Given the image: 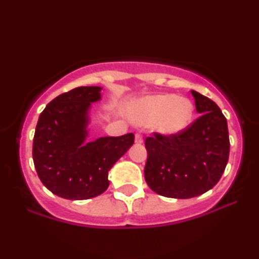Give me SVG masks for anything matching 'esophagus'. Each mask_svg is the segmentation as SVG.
Instances as JSON below:
<instances>
[{
	"mask_svg": "<svg viewBox=\"0 0 259 259\" xmlns=\"http://www.w3.org/2000/svg\"><path fill=\"white\" fill-rule=\"evenodd\" d=\"M135 142H136V144H142V142H144V138H142L141 134H136V135H135Z\"/></svg>",
	"mask_w": 259,
	"mask_h": 259,
	"instance_id": "1",
	"label": "esophagus"
}]
</instances>
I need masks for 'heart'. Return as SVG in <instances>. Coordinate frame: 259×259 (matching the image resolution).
Returning a JSON list of instances; mask_svg holds the SVG:
<instances>
[{
    "mask_svg": "<svg viewBox=\"0 0 259 259\" xmlns=\"http://www.w3.org/2000/svg\"><path fill=\"white\" fill-rule=\"evenodd\" d=\"M195 106L186 97L173 94L152 95L141 99L133 108V119L140 125L154 123L163 135H177L190 126L194 120Z\"/></svg>",
    "mask_w": 259,
    "mask_h": 259,
    "instance_id": "obj_1",
    "label": "heart"
}]
</instances>
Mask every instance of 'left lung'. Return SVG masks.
Here are the masks:
<instances>
[{"label": "left lung", "instance_id": "1", "mask_svg": "<svg viewBox=\"0 0 259 259\" xmlns=\"http://www.w3.org/2000/svg\"><path fill=\"white\" fill-rule=\"evenodd\" d=\"M191 94L200 118L177 135L154 134L145 141V180L152 191L165 197L204 194L221 179L229 159L227 118L212 100L197 91Z\"/></svg>", "mask_w": 259, "mask_h": 259}]
</instances>
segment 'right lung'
<instances>
[{
    "mask_svg": "<svg viewBox=\"0 0 259 259\" xmlns=\"http://www.w3.org/2000/svg\"><path fill=\"white\" fill-rule=\"evenodd\" d=\"M102 88L80 86L59 95L37 120L32 159L42 184L67 200H89L106 191L108 171L133 146L134 134L86 141L91 103Z\"/></svg>",
    "mask_w": 259,
    "mask_h": 259,
    "instance_id": "1",
    "label": "right lung"
}]
</instances>
